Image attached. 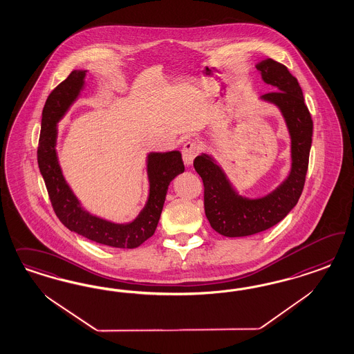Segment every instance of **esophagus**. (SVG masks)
I'll use <instances>...</instances> for the list:
<instances>
[{"instance_id":"obj_1","label":"esophagus","mask_w":354,"mask_h":354,"mask_svg":"<svg viewBox=\"0 0 354 354\" xmlns=\"http://www.w3.org/2000/svg\"><path fill=\"white\" fill-rule=\"evenodd\" d=\"M200 145L198 142L196 141H187L184 145H183V161L187 165V166H191L193 163V160L198 156L200 153Z\"/></svg>"}]
</instances>
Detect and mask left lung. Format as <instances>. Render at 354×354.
Returning a JSON list of instances; mask_svg holds the SVG:
<instances>
[{
    "instance_id": "8db88e82",
    "label": "left lung",
    "mask_w": 354,
    "mask_h": 354,
    "mask_svg": "<svg viewBox=\"0 0 354 354\" xmlns=\"http://www.w3.org/2000/svg\"><path fill=\"white\" fill-rule=\"evenodd\" d=\"M256 67L263 82L277 89L261 98L275 104L286 119L292 141V169L275 191L252 200L235 192L210 156L201 154L194 158V170L204 183L206 218L213 230L227 237L254 235L279 223L297 204L309 166L313 119L297 79L284 64L271 58Z\"/></svg>"
}]
</instances>
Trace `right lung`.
Masks as SVG:
<instances>
[{
	"instance_id": "obj_1",
	"label": "right lung",
	"mask_w": 354,
	"mask_h": 354,
	"mask_svg": "<svg viewBox=\"0 0 354 354\" xmlns=\"http://www.w3.org/2000/svg\"><path fill=\"white\" fill-rule=\"evenodd\" d=\"M86 71L74 70L54 88L43 109L41 133L37 148V163L48 189L54 213L70 231L113 248L133 249L153 236L172 179L184 171L182 154L178 150L150 153L148 156L149 198L139 216L129 225H117L89 214L79 204L64 180L55 153L57 122L79 96L84 86Z\"/></svg>"
}]
</instances>
